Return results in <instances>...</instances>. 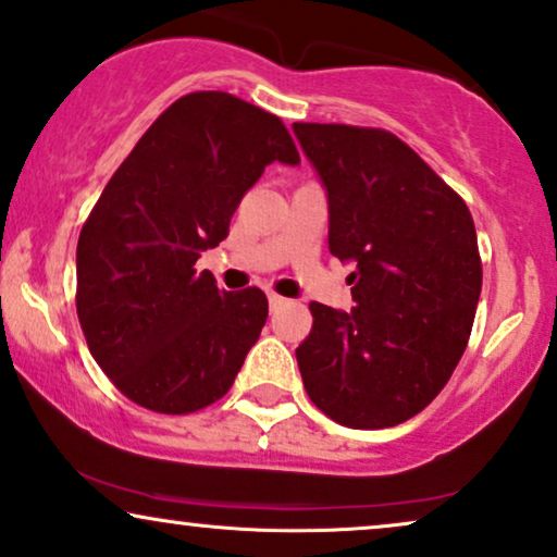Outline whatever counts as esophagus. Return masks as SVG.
Masks as SVG:
<instances>
[{
    "mask_svg": "<svg viewBox=\"0 0 557 557\" xmlns=\"http://www.w3.org/2000/svg\"><path fill=\"white\" fill-rule=\"evenodd\" d=\"M269 305H271V309H276L281 305H286V299H284V296H278L276 292H271L269 294Z\"/></svg>",
    "mask_w": 557,
    "mask_h": 557,
    "instance_id": "obj_1",
    "label": "esophagus"
}]
</instances>
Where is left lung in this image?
Segmentation results:
<instances>
[{"mask_svg":"<svg viewBox=\"0 0 557 557\" xmlns=\"http://www.w3.org/2000/svg\"><path fill=\"white\" fill-rule=\"evenodd\" d=\"M330 205V252L356 263L350 312L309 305L296 348L314 407L384 430L428 407L463 356L481 296L473 216L407 143L379 127L294 122Z\"/></svg>","mask_w":557,"mask_h":557,"instance_id":"obj_1","label":"left lung"}]
</instances>
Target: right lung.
Returning a JSON list of instances; mask_svg holds the SVG:
<instances>
[{
	"label": "right lung",
	"mask_w": 557,
	"mask_h": 557,
	"mask_svg": "<svg viewBox=\"0 0 557 557\" xmlns=\"http://www.w3.org/2000/svg\"><path fill=\"white\" fill-rule=\"evenodd\" d=\"M299 163L276 114L225 91L176 99L137 140L84 222L76 312L110 381L161 414L222 399L261 335V288L220 292L194 263L230 233L269 163Z\"/></svg>",
	"instance_id": "add662e5"
}]
</instances>
